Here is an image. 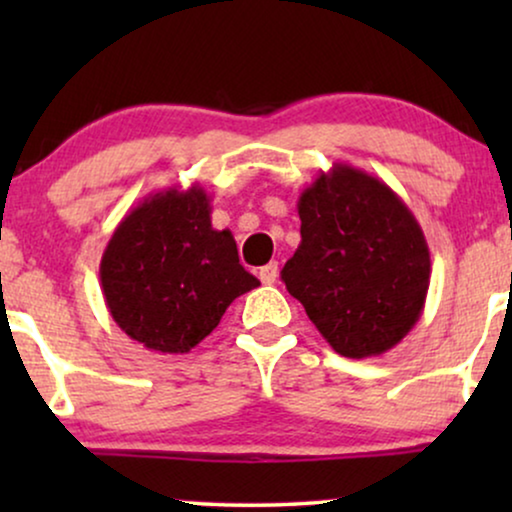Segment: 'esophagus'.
<instances>
[{
	"label": "esophagus",
	"mask_w": 512,
	"mask_h": 512,
	"mask_svg": "<svg viewBox=\"0 0 512 512\" xmlns=\"http://www.w3.org/2000/svg\"><path fill=\"white\" fill-rule=\"evenodd\" d=\"M277 275H279L277 263H268V265H263L261 270H258V277H261L263 284H275Z\"/></svg>",
	"instance_id": "esophagus-1"
}]
</instances>
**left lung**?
Masks as SVG:
<instances>
[{"label":"left lung","mask_w":512,"mask_h":512,"mask_svg":"<svg viewBox=\"0 0 512 512\" xmlns=\"http://www.w3.org/2000/svg\"><path fill=\"white\" fill-rule=\"evenodd\" d=\"M298 216L286 291L338 354L389 352L422 317L429 291V244L415 216L384 181L345 163L300 193Z\"/></svg>","instance_id":"8db88e82"}]
</instances>
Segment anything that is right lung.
I'll return each instance as SVG.
<instances>
[{"instance_id": "1", "label": "right lung", "mask_w": 512, "mask_h": 512, "mask_svg": "<svg viewBox=\"0 0 512 512\" xmlns=\"http://www.w3.org/2000/svg\"><path fill=\"white\" fill-rule=\"evenodd\" d=\"M100 282L118 328L163 354L191 352L235 298L261 286L242 268L233 233L212 228L198 184L151 193L130 209L104 249Z\"/></svg>"}]
</instances>
